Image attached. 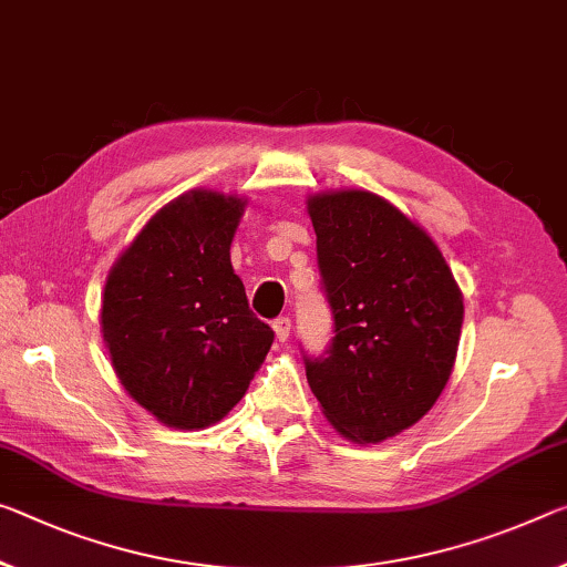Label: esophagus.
<instances>
[{
	"label": "esophagus",
	"instance_id": "34e87169",
	"mask_svg": "<svg viewBox=\"0 0 567 567\" xmlns=\"http://www.w3.org/2000/svg\"><path fill=\"white\" fill-rule=\"evenodd\" d=\"M272 328H275V336H277V340H280V343H285V340L290 338L292 320H290V318H277V320L272 322Z\"/></svg>",
	"mask_w": 567,
	"mask_h": 567
}]
</instances>
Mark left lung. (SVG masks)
<instances>
[{"instance_id":"left-lung-1","label":"left lung","mask_w":567,"mask_h":567,"mask_svg":"<svg viewBox=\"0 0 567 567\" xmlns=\"http://www.w3.org/2000/svg\"><path fill=\"white\" fill-rule=\"evenodd\" d=\"M308 214L336 338L305 373L340 436L379 444L442 396L460 348L462 290L429 231L379 194L320 192L308 196Z\"/></svg>"}]
</instances>
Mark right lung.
<instances>
[{"mask_svg": "<svg viewBox=\"0 0 567 567\" xmlns=\"http://www.w3.org/2000/svg\"><path fill=\"white\" fill-rule=\"evenodd\" d=\"M247 199L192 188L151 217L105 277L101 330L128 396L171 429L237 406L275 332L249 310L229 247Z\"/></svg>", "mask_w": 567, "mask_h": 567, "instance_id": "add662e5", "label": "right lung"}]
</instances>
